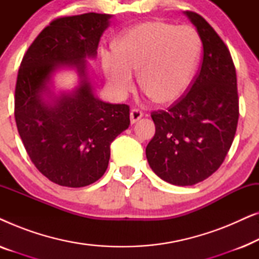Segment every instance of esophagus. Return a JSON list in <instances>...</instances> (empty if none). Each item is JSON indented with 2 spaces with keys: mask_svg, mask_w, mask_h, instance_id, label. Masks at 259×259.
I'll return each instance as SVG.
<instances>
[{
  "mask_svg": "<svg viewBox=\"0 0 259 259\" xmlns=\"http://www.w3.org/2000/svg\"><path fill=\"white\" fill-rule=\"evenodd\" d=\"M141 116H143V112H141L139 108H133L132 111H131V115H130L131 122L136 123L138 120L141 118Z\"/></svg>",
  "mask_w": 259,
  "mask_h": 259,
  "instance_id": "34e87169",
  "label": "esophagus"
}]
</instances>
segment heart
<instances>
[{
  "instance_id": "b5f03b06",
  "label": "heart",
  "mask_w": 259,
  "mask_h": 259,
  "mask_svg": "<svg viewBox=\"0 0 259 259\" xmlns=\"http://www.w3.org/2000/svg\"><path fill=\"white\" fill-rule=\"evenodd\" d=\"M200 51L199 35L192 27L146 21L130 28L115 42L114 55H102V68L119 97L128 93L132 73L139 72L141 88L158 104H169L190 86Z\"/></svg>"
}]
</instances>
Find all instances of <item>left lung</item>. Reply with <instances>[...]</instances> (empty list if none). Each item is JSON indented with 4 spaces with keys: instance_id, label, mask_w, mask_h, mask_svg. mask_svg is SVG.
<instances>
[{
    "instance_id": "8db88e82",
    "label": "left lung",
    "mask_w": 259,
    "mask_h": 259,
    "mask_svg": "<svg viewBox=\"0 0 259 259\" xmlns=\"http://www.w3.org/2000/svg\"><path fill=\"white\" fill-rule=\"evenodd\" d=\"M185 14L203 42V60L189 92L167 111L151 113L155 134L146 147L151 168L173 185L191 186L221 167L239 116L235 63L229 48L199 14Z\"/></svg>"
}]
</instances>
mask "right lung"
<instances>
[{"label": "right lung", "instance_id": "1", "mask_svg": "<svg viewBox=\"0 0 259 259\" xmlns=\"http://www.w3.org/2000/svg\"><path fill=\"white\" fill-rule=\"evenodd\" d=\"M108 14L87 13L53 20L35 38L20 65L15 121L28 155L38 171L61 186L82 187L106 172L112 141L130 126V106L94 97L84 58H94L108 27ZM74 65L83 76L72 95L47 105L40 97L51 73Z\"/></svg>", "mask_w": 259, "mask_h": 259}]
</instances>
